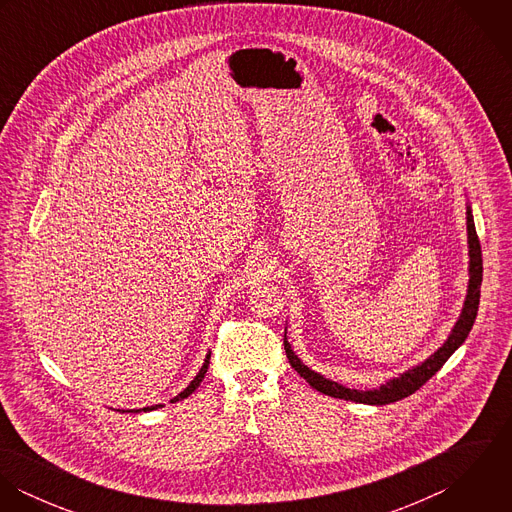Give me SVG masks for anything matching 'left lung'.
<instances>
[{
    "mask_svg": "<svg viewBox=\"0 0 512 512\" xmlns=\"http://www.w3.org/2000/svg\"><path fill=\"white\" fill-rule=\"evenodd\" d=\"M467 244H469V286H467V295H465V303L461 309V315L457 319V323L453 325L447 341L439 347L434 355H430L424 363L408 368L406 372H402L398 378L388 380L386 384L372 388V390H355V388H347L339 382H333L325 376H321L319 372L311 370L309 366L303 365L301 359L292 351V345L288 343V339L284 337V349L286 355L290 359V365L297 370L299 376H303L311 388L333 396V398H341V400H351V402H361V404H374V406H382V404H390V402H398L410 394H414L416 390H420L441 366L445 365V361L463 345V341L467 339L475 317H477V309H479V297H481V282H483V258H481V244L477 238V230H475V222L471 215V207L467 205Z\"/></svg>",
    "mask_w": 512,
    "mask_h": 512,
    "instance_id": "obj_1",
    "label": "left lung"
}]
</instances>
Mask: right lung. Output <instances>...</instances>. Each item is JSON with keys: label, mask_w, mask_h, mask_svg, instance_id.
I'll return each mask as SVG.
<instances>
[{"label": "right lung", "mask_w": 512, "mask_h": 512, "mask_svg": "<svg viewBox=\"0 0 512 512\" xmlns=\"http://www.w3.org/2000/svg\"><path fill=\"white\" fill-rule=\"evenodd\" d=\"M209 363H211V353L207 355V359H205V363L201 366V370L197 372V376L189 382V386L183 390V392H179L175 398H171V402H179V400H183V398H187V396H191L197 388H199V384L203 382V378H205V374H207V368H209ZM157 408H161V404H155V406H147L144 408V412H151V410H157ZM126 412H130V410H126ZM132 412H142V410H132Z\"/></svg>", "instance_id": "right-lung-1"}]
</instances>
